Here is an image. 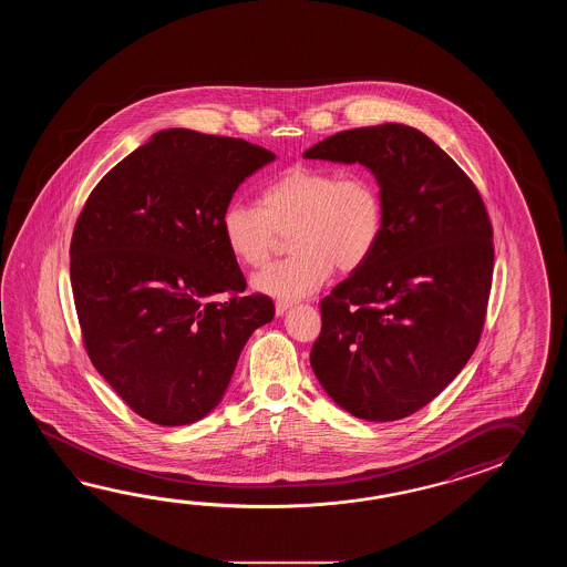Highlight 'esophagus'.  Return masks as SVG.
I'll list each match as a JSON object with an SVG mask.
<instances>
[{"instance_id":"esophagus-1","label":"esophagus","mask_w":567,"mask_h":567,"mask_svg":"<svg viewBox=\"0 0 567 567\" xmlns=\"http://www.w3.org/2000/svg\"><path fill=\"white\" fill-rule=\"evenodd\" d=\"M289 308H291V301H276V313H278V316H284V313L288 312Z\"/></svg>"}]
</instances>
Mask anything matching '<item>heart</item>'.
<instances>
[{
  "label": "heart",
  "mask_w": 567,
  "mask_h": 567,
  "mask_svg": "<svg viewBox=\"0 0 567 567\" xmlns=\"http://www.w3.org/2000/svg\"><path fill=\"white\" fill-rule=\"evenodd\" d=\"M229 254L247 267L266 266L278 233H289L293 255L264 269L254 288L281 300L312 293L340 271L373 255L383 233V200L369 176L300 164L269 182L259 206L233 200L220 217Z\"/></svg>",
  "instance_id": "1"
}]
</instances>
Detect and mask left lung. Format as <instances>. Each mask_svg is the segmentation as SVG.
<instances>
[{
	"label": "left lung",
	"instance_id": "8db88e82",
	"mask_svg": "<svg viewBox=\"0 0 567 567\" xmlns=\"http://www.w3.org/2000/svg\"><path fill=\"white\" fill-rule=\"evenodd\" d=\"M303 157L361 164L383 200L373 255L320 301L313 374L354 417H408L454 381L481 338L494 261L481 194L403 123L330 135Z\"/></svg>",
	"mask_w": 567,
	"mask_h": 567
}]
</instances>
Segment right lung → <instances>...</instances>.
I'll return each mask as SVG.
<instances>
[{
  "label": "right lung",
  "mask_w": 567,
  "mask_h": 567,
  "mask_svg": "<svg viewBox=\"0 0 567 567\" xmlns=\"http://www.w3.org/2000/svg\"><path fill=\"white\" fill-rule=\"evenodd\" d=\"M274 159L245 140L164 130L109 169L76 220L71 284L86 352L150 422L208 415L249 337L274 320L267 296H243L220 229L239 184Z\"/></svg>",
  "instance_id": "1"
}]
</instances>
